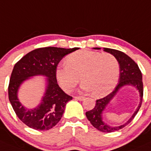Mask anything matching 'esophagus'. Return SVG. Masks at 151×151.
<instances>
[{"instance_id": "obj_1", "label": "esophagus", "mask_w": 151, "mask_h": 151, "mask_svg": "<svg viewBox=\"0 0 151 151\" xmlns=\"http://www.w3.org/2000/svg\"><path fill=\"white\" fill-rule=\"evenodd\" d=\"M75 99L82 101V100L84 99V97H83V96H76V97H75Z\"/></svg>"}]
</instances>
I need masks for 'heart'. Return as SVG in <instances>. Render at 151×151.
Masks as SVG:
<instances>
[{
  "label": "heart",
  "instance_id": "1",
  "mask_svg": "<svg viewBox=\"0 0 151 151\" xmlns=\"http://www.w3.org/2000/svg\"><path fill=\"white\" fill-rule=\"evenodd\" d=\"M119 76V64L110 53L80 50L66 58L65 65L58 66L55 76L61 88L70 92L76 87L81 77L84 91L96 97L109 94L116 87Z\"/></svg>",
  "mask_w": 151,
  "mask_h": 151
}]
</instances>
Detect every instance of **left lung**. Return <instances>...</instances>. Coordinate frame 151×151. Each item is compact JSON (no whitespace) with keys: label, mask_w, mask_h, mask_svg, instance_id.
<instances>
[{"label":"left lung","mask_w":151,"mask_h":151,"mask_svg":"<svg viewBox=\"0 0 151 151\" xmlns=\"http://www.w3.org/2000/svg\"><path fill=\"white\" fill-rule=\"evenodd\" d=\"M94 49L99 50L100 48L96 47ZM104 51L114 55L119 61L120 67L119 80L117 86L115 87L114 90L112 93H110V94L107 95L104 98L96 100L94 108L92 109L90 111L86 112V116H87V119L90 122L92 125L96 127L97 130L104 132V133H112V132L122 129L123 127L127 125L134 119V117L139 111V108L141 107L143 98L142 75L141 70H139L137 64L130 57L126 55L125 53H124L123 52L110 48H104ZM127 85L133 86L139 90V96H140V102L139 106L132 118L125 124L122 126H115V127L109 126L104 123L103 120L102 116L104 114L103 113L107 104L112 99L117 91L124 86Z\"/></svg>","instance_id":"left-lung-1"}]
</instances>
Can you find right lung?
Wrapping results in <instances>:
<instances>
[{
  "label": "right lung",
  "mask_w": 151,
  "mask_h": 151,
  "mask_svg": "<svg viewBox=\"0 0 151 151\" xmlns=\"http://www.w3.org/2000/svg\"><path fill=\"white\" fill-rule=\"evenodd\" d=\"M77 50L78 47L38 48L27 53L15 64L9 84V99L17 116L26 125L35 130H47L60 121L66 104L73 97L58 86L55 70L63 57ZM35 75L47 77V88L41 104L34 109H27L18 100L17 91L25 80Z\"/></svg>",
  "instance_id": "add662e5"
}]
</instances>
